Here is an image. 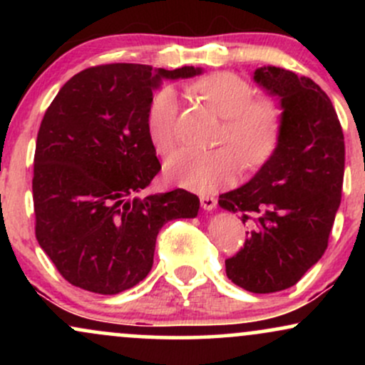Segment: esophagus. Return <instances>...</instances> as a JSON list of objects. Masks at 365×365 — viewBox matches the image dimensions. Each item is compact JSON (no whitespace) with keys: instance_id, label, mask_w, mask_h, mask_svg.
<instances>
[{"instance_id":"esophagus-1","label":"esophagus","mask_w":365,"mask_h":365,"mask_svg":"<svg viewBox=\"0 0 365 365\" xmlns=\"http://www.w3.org/2000/svg\"><path fill=\"white\" fill-rule=\"evenodd\" d=\"M217 200L216 197L212 195H200V206H202L206 211H212V209L216 207Z\"/></svg>"}]
</instances>
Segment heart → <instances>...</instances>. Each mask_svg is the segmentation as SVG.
Segmentation results:
<instances>
[{"label": "heart", "instance_id": "1", "mask_svg": "<svg viewBox=\"0 0 365 365\" xmlns=\"http://www.w3.org/2000/svg\"><path fill=\"white\" fill-rule=\"evenodd\" d=\"M192 89L211 110L223 116L220 142H228L237 148L249 168L271 158L283 128V111L276 99L267 96L254 98L252 83L232 72L207 75L197 81ZM178 113L180 99L171 87H163L149 104L145 128L159 154H168L177 145ZM236 153L230 145L211 150L182 149L166 163V177L192 190L215 192L237 178L240 158Z\"/></svg>", "mask_w": 365, "mask_h": 365}]
</instances>
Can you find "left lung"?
<instances>
[{
    "label": "left lung",
    "mask_w": 365,
    "mask_h": 365,
    "mask_svg": "<svg viewBox=\"0 0 365 365\" xmlns=\"http://www.w3.org/2000/svg\"><path fill=\"white\" fill-rule=\"evenodd\" d=\"M254 81L278 96V148L255 177L220 195V206L249 225L245 244L226 259V276L252 293L290 288L328 247L341 200L345 140L326 92L309 77L262 66Z\"/></svg>",
    "instance_id": "left-lung-1"
}]
</instances>
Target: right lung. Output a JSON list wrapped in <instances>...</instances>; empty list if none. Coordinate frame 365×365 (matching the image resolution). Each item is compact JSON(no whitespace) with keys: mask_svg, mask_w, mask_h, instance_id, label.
I'll return each instance as SVG.
<instances>
[{"mask_svg":"<svg viewBox=\"0 0 365 365\" xmlns=\"http://www.w3.org/2000/svg\"><path fill=\"white\" fill-rule=\"evenodd\" d=\"M200 68L108 63L73 75L49 104L34 154L36 238L73 287L115 295L153 267L163 225L195 217L199 197L175 188L135 197L161 170L145 116L161 78Z\"/></svg>","mask_w":365,"mask_h":365,"instance_id":"1","label":"right lung"}]
</instances>
